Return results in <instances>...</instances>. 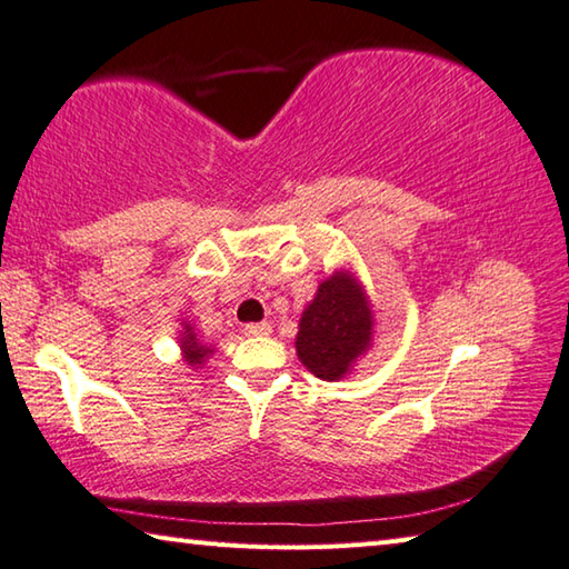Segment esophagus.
<instances>
[{
  "mask_svg": "<svg viewBox=\"0 0 569 569\" xmlns=\"http://www.w3.org/2000/svg\"><path fill=\"white\" fill-rule=\"evenodd\" d=\"M271 331H273V326L268 323V321H261V323H246V329H243L246 336H268Z\"/></svg>",
  "mask_w": 569,
  "mask_h": 569,
  "instance_id": "obj_1",
  "label": "esophagus"
}]
</instances>
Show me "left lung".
I'll return each mask as SVG.
<instances>
[{"label": "left lung", "instance_id": "1", "mask_svg": "<svg viewBox=\"0 0 569 569\" xmlns=\"http://www.w3.org/2000/svg\"><path fill=\"white\" fill-rule=\"evenodd\" d=\"M371 333L373 311L363 286L349 271H336L319 286L301 316L296 353L313 377L336 381L369 351Z\"/></svg>", "mask_w": 569, "mask_h": 569}]
</instances>
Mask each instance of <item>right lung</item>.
Returning <instances> with one entry per match:
<instances>
[{
    "mask_svg": "<svg viewBox=\"0 0 569 569\" xmlns=\"http://www.w3.org/2000/svg\"><path fill=\"white\" fill-rule=\"evenodd\" d=\"M182 339H180V349H182V359H186L190 366H200L206 361L208 353H213V349L206 343H200V339L192 331L190 323H182Z\"/></svg>",
    "mask_w": 569,
    "mask_h": 569,
    "instance_id": "right-lung-1",
    "label": "right lung"
}]
</instances>
